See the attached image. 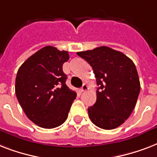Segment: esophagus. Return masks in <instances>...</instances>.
I'll return each mask as SVG.
<instances>
[{"label": "esophagus", "mask_w": 157, "mask_h": 157, "mask_svg": "<svg viewBox=\"0 0 157 157\" xmlns=\"http://www.w3.org/2000/svg\"><path fill=\"white\" fill-rule=\"evenodd\" d=\"M87 89H88V86H86V84H84L83 86H82V87L80 89V91H81V92H84V91L87 90Z\"/></svg>", "instance_id": "1"}]
</instances>
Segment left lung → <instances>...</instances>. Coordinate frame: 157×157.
<instances>
[{
    "label": "left lung",
    "instance_id": "8db88e82",
    "mask_svg": "<svg viewBox=\"0 0 157 157\" xmlns=\"http://www.w3.org/2000/svg\"><path fill=\"white\" fill-rule=\"evenodd\" d=\"M92 67L98 88L89 117L103 129L117 128L129 118L137 103L140 82L134 62L107 46L76 53Z\"/></svg>",
    "mask_w": 157,
    "mask_h": 157
}]
</instances>
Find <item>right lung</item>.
Segmentation results:
<instances>
[{"label": "right lung", "instance_id": "add662e5", "mask_svg": "<svg viewBox=\"0 0 157 157\" xmlns=\"http://www.w3.org/2000/svg\"><path fill=\"white\" fill-rule=\"evenodd\" d=\"M67 51L48 45L30 56L18 69L16 97L28 119L45 129L61 125L68 116L76 93L67 86L63 64Z\"/></svg>", "mask_w": 157, "mask_h": 157}]
</instances>
